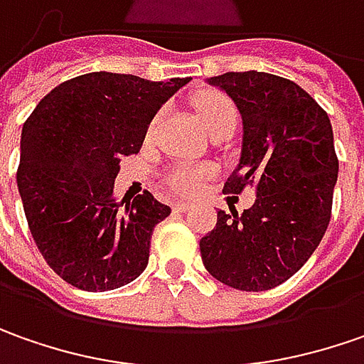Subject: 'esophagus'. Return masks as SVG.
I'll return each instance as SVG.
<instances>
[{"mask_svg": "<svg viewBox=\"0 0 364 364\" xmlns=\"http://www.w3.org/2000/svg\"><path fill=\"white\" fill-rule=\"evenodd\" d=\"M191 207L193 205H191L189 201H177V203L173 205V209H175V211H179V213H185V211H189Z\"/></svg>", "mask_w": 364, "mask_h": 364, "instance_id": "obj_1", "label": "esophagus"}]
</instances>
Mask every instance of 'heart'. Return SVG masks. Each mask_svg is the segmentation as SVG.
<instances>
[{"label":"heart","mask_w":364,"mask_h":364,"mask_svg":"<svg viewBox=\"0 0 364 364\" xmlns=\"http://www.w3.org/2000/svg\"><path fill=\"white\" fill-rule=\"evenodd\" d=\"M193 107L207 134L221 127H235L237 108L232 102V98H228L221 92L207 90V92L197 95ZM209 175H211V169L203 165H179L167 173V185L177 193H195Z\"/></svg>","instance_id":"obj_1"}]
</instances>
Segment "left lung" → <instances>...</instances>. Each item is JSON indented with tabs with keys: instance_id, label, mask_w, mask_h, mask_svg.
<instances>
[{
	"instance_id": "left-lung-1",
	"label": "left lung",
	"mask_w": 364,
	"mask_h": 364,
	"mask_svg": "<svg viewBox=\"0 0 364 364\" xmlns=\"http://www.w3.org/2000/svg\"><path fill=\"white\" fill-rule=\"evenodd\" d=\"M242 114L244 139L225 193L252 187L242 215L218 211L199 250L207 272L244 292L276 288L308 262L328 228L338 159L328 114L296 82L268 72L209 78Z\"/></svg>"
}]
</instances>
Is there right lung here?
Returning <instances> with one entry per match:
<instances>
[{"label": "right lung", "mask_w": 364, "mask_h": 364, "mask_svg": "<svg viewBox=\"0 0 364 364\" xmlns=\"http://www.w3.org/2000/svg\"><path fill=\"white\" fill-rule=\"evenodd\" d=\"M189 78L90 72L58 84L23 122L18 189L40 254L86 292L132 282L171 207L149 191L114 197L120 159L141 151L157 110Z\"/></svg>", "instance_id": "1"}]
</instances>
